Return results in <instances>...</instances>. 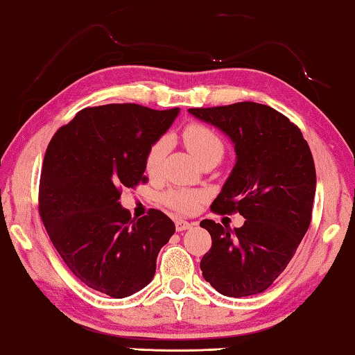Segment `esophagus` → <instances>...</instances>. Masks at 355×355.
<instances>
[{
    "label": "esophagus",
    "mask_w": 355,
    "mask_h": 355,
    "mask_svg": "<svg viewBox=\"0 0 355 355\" xmlns=\"http://www.w3.org/2000/svg\"><path fill=\"white\" fill-rule=\"evenodd\" d=\"M192 225V222H188V220H183V219H177L175 220V228H177V232H184V230H188V228H191Z\"/></svg>",
    "instance_id": "obj_1"
}]
</instances>
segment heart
<instances>
[{
	"label": "heart",
	"instance_id": "heart-1",
	"mask_svg": "<svg viewBox=\"0 0 355 355\" xmlns=\"http://www.w3.org/2000/svg\"><path fill=\"white\" fill-rule=\"evenodd\" d=\"M182 139L194 158L202 163L208 156L224 155V142L214 131L203 123H188L182 131ZM169 148L166 137L156 139L146 155V172L150 177H158L163 172L164 159ZM167 207L178 213H192L200 200V194L189 189H169L161 197Z\"/></svg>",
	"mask_w": 355,
	"mask_h": 355
}]
</instances>
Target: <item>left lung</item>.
<instances>
[{"label":"left lung","mask_w":355,"mask_h":355,"mask_svg":"<svg viewBox=\"0 0 355 355\" xmlns=\"http://www.w3.org/2000/svg\"><path fill=\"white\" fill-rule=\"evenodd\" d=\"M188 111L235 146L236 164L211 209L245 219L235 230L200 222L211 235L200 261L203 279L224 296L263 293L285 271L310 227L316 172L309 144L284 114L254 101Z\"/></svg>","instance_id":"8db88e82"}]
</instances>
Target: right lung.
Returning a JSON list of instances; mask_svg holds the SVG:
<instances>
[{
  "label": "right lung",
  "instance_id": "1",
  "mask_svg": "<svg viewBox=\"0 0 355 355\" xmlns=\"http://www.w3.org/2000/svg\"><path fill=\"white\" fill-rule=\"evenodd\" d=\"M135 103L84 107L46 147L39 213L53 245L76 279L122 299L152 282L156 257L175 233L159 211L131 219L123 188L146 183V155L177 117Z\"/></svg>",
  "mask_w": 355,
  "mask_h": 355
}]
</instances>
